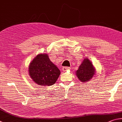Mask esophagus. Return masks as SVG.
I'll return each mask as SVG.
<instances>
[{"label":"esophagus","mask_w":122,"mask_h":122,"mask_svg":"<svg viewBox=\"0 0 122 122\" xmlns=\"http://www.w3.org/2000/svg\"><path fill=\"white\" fill-rule=\"evenodd\" d=\"M69 69H70L69 67H63L62 69L63 71H67V70H69Z\"/></svg>","instance_id":"obj_1"}]
</instances>
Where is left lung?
I'll list each match as a JSON object with an SVG mask.
<instances>
[{
    "label": "left lung",
    "mask_w": 122,
    "mask_h": 122,
    "mask_svg": "<svg viewBox=\"0 0 122 122\" xmlns=\"http://www.w3.org/2000/svg\"><path fill=\"white\" fill-rule=\"evenodd\" d=\"M95 73V69L92 63L86 58L76 70V74L81 82H86L90 81Z\"/></svg>",
    "instance_id": "8db88e82"
}]
</instances>
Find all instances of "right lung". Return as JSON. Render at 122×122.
I'll return each instance as SVG.
<instances>
[{
    "label": "right lung",
    "mask_w": 122,
    "mask_h": 122,
    "mask_svg": "<svg viewBox=\"0 0 122 122\" xmlns=\"http://www.w3.org/2000/svg\"><path fill=\"white\" fill-rule=\"evenodd\" d=\"M29 75L34 82L41 86H51L56 81L61 71L46 53L36 56L29 65Z\"/></svg>",
    "instance_id": "obj_1"
}]
</instances>
